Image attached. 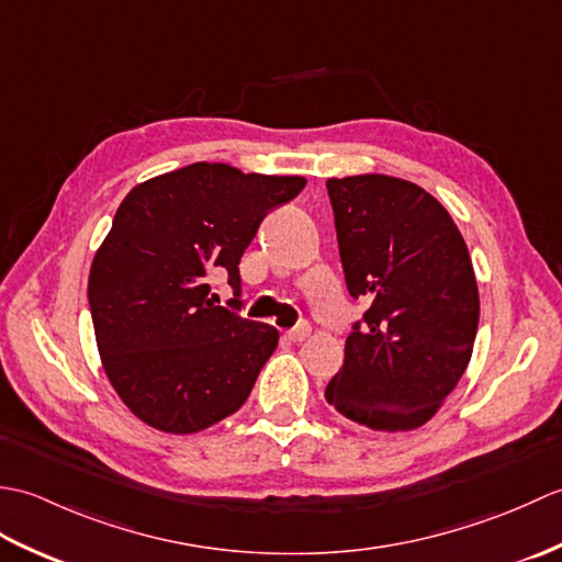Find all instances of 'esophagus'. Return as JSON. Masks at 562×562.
I'll return each instance as SVG.
<instances>
[{
    "instance_id": "34e87169",
    "label": "esophagus",
    "mask_w": 562,
    "mask_h": 562,
    "mask_svg": "<svg viewBox=\"0 0 562 562\" xmlns=\"http://www.w3.org/2000/svg\"><path fill=\"white\" fill-rule=\"evenodd\" d=\"M308 336H312V326H308V324H300L296 328L288 330V338L292 342H304Z\"/></svg>"
}]
</instances>
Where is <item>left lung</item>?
<instances>
[{
  "label": "left lung",
  "mask_w": 562,
  "mask_h": 562,
  "mask_svg": "<svg viewBox=\"0 0 562 562\" xmlns=\"http://www.w3.org/2000/svg\"><path fill=\"white\" fill-rule=\"evenodd\" d=\"M345 282L369 304L326 401L376 432L432 417L471 362L479 284L461 232L425 188L386 173L328 178Z\"/></svg>",
  "instance_id": "8db88e82"
}]
</instances>
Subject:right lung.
<instances>
[{
  "label": "right lung",
  "instance_id": "obj_1",
  "mask_svg": "<svg viewBox=\"0 0 562 562\" xmlns=\"http://www.w3.org/2000/svg\"><path fill=\"white\" fill-rule=\"evenodd\" d=\"M302 176L198 161L135 186L89 272L103 372L142 423L195 435L246 403L278 328L214 306L212 274L238 296V260L258 224L302 193Z\"/></svg>",
  "mask_w": 562,
  "mask_h": 562
}]
</instances>
